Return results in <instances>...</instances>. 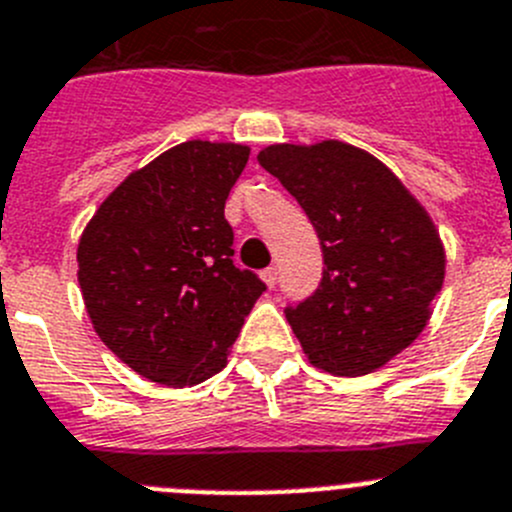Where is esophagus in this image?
I'll use <instances>...</instances> for the list:
<instances>
[{"instance_id":"34e87169","label":"esophagus","mask_w":512,"mask_h":512,"mask_svg":"<svg viewBox=\"0 0 512 512\" xmlns=\"http://www.w3.org/2000/svg\"><path fill=\"white\" fill-rule=\"evenodd\" d=\"M262 283H265L267 288H275V283H278V267H267V270H262Z\"/></svg>"}]
</instances>
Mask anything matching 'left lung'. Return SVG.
Here are the masks:
<instances>
[{
  "instance_id": "left-lung-1",
  "label": "left lung",
  "mask_w": 512,
  "mask_h": 512,
  "mask_svg": "<svg viewBox=\"0 0 512 512\" xmlns=\"http://www.w3.org/2000/svg\"><path fill=\"white\" fill-rule=\"evenodd\" d=\"M257 161L318 232L323 280L285 308L313 366L364 376L417 341L444 283V245L427 209L376 156L343 141L272 143Z\"/></svg>"
}]
</instances>
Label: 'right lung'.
Returning a JSON list of instances; mask_svg holds the SVG:
<instances>
[{
  "mask_svg": "<svg viewBox=\"0 0 512 512\" xmlns=\"http://www.w3.org/2000/svg\"><path fill=\"white\" fill-rule=\"evenodd\" d=\"M250 159L242 143L184 141L128 174L83 229L78 283L100 341L156 384H202L265 283L232 262L224 202Z\"/></svg>",
  "mask_w": 512,
  "mask_h": 512,
  "instance_id": "1",
  "label": "right lung"
}]
</instances>
